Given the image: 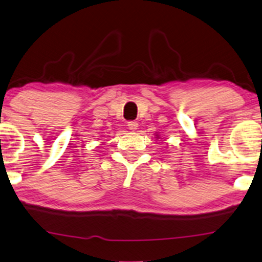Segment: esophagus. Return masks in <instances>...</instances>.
I'll use <instances>...</instances> for the list:
<instances>
[{
	"instance_id": "1",
	"label": "esophagus",
	"mask_w": 262,
	"mask_h": 262,
	"mask_svg": "<svg viewBox=\"0 0 262 262\" xmlns=\"http://www.w3.org/2000/svg\"><path fill=\"white\" fill-rule=\"evenodd\" d=\"M127 127H128V130L136 131V130H137V127H138V123H137V121H128Z\"/></svg>"
}]
</instances>
